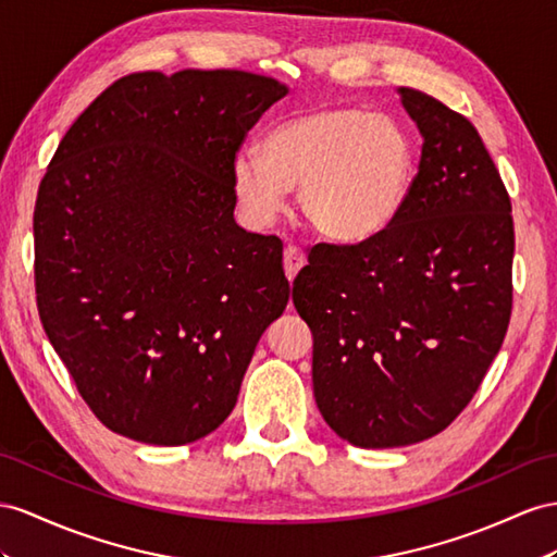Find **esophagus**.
I'll return each mask as SVG.
<instances>
[{"mask_svg":"<svg viewBox=\"0 0 557 557\" xmlns=\"http://www.w3.org/2000/svg\"><path fill=\"white\" fill-rule=\"evenodd\" d=\"M282 261H284V273H287L289 282L296 277L298 270H301L306 265V253L298 249L296 245H287L284 247V253H282Z\"/></svg>","mask_w":557,"mask_h":557,"instance_id":"esophagus-1","label":"esophagus"}]
</instances>
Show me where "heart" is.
I'll return each instance as SVG.
<instances>
[{"label":"heart","instance_id":"heart-1","mask_svg":"<svg viewBox=\"0 0 557 557\" xmlns=\"http://www.w3.org/2000/svg\"><path fill=\"white\" fill-rule=\"evenodd\" d=\"M417 178V146L405 126L350 106L312 108L265 134L263 152L242 148L231 162L233 193L253 227L273 223L298 185V207L318 233L364 239L403 211Z\"/></svg>","mask_w":557,"mask_h":557}]
</instances>
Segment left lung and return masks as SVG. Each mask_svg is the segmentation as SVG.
<instances>
[{"instance_id": "1", "label": "left lung", "mask_w": 557, "mask_h": 557, "mask_svg": "<svg viewBox=\"0 0 557 557\" xmlns=\"http://www.w3.org/2000/svg\"><path fill=\"white\" fill-rule=\"evenodd\" d=\"M400 101L423 136L395 221L308 249L294 306L312 332V391L355 447H405L461 414L512 310L510 197L478 129L423 91Z\"/></svg>"}]
</instances>
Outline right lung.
<instances>
[{
	"label": "right lung",
	"instance_id": "1",
	"mask_svg": "<svg viewBox=\"0 0 557 557\" xmlns=\"http://www.w3.org/2000/svg\"><path fill=\"white\" fill-rule=\"evenodd\" d=\"M284 94L245 70L134 73L51 157L35 205L37 308L112 433L176 447L216 431L287 308L282 239L235 223L231 181Z\"/></svg>",
	"mask_w": 557,
	"mask_h": 557
}]
</instances>
